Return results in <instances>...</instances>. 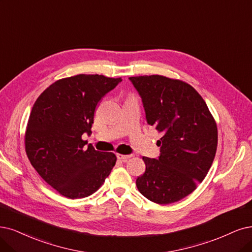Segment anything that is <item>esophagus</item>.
Returning <instances> with one entry per match:
<instances>
[{
    "label": "esophagus",
    "instance_id": "1",
    "mask_svg": "<svg viewBox=\"0 0 252 252\" xmlns=\"http://www.w3.org/2000/svg\"><path fill=\"white\" fill-rule=\"evenodd\" d=\"M133 155H121V154H117V158L118 160L120 161H124V162H126L129 158H132Z\"/></svg>",
    "mask_w": 252,
    "mask_h": 252
}]
</instances>
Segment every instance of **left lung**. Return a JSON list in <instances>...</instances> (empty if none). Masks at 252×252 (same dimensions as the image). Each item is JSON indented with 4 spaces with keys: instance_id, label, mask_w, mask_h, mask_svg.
Here are the masks:
<instances>
[{
    "instance_id": "8db88e82",
    "label": "left lung",
    "mask_w": 252,
    "mask_h": 252,
    "mask_svg": "<svg viewBox=\"0 0 252 252\" xmlns=\"http://www.w3.org/2000/svg\"><path fill=\"white\" fill-rule=\"evenodd\" d=\"M142 99L147 124L162 133L158 159L143 157L136 180L143 196L169 204L188 196L208 174L218 132L206 101L189 84L159 74L128 78Z\"/></svg>"
}]
</instances>
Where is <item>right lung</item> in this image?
<instances>
[{
    "instance_id": "add662e5",
    "label": "right lung",
    "mask_w": 252,
    "mask_h": 252,
    "mask_svg": "<svg viewBox=\"0 0 252 252\" xmlns=\"http://www.w3.org/2000/svg\"><path fill=\"white\" fill-rule=\"evenodd\" d=\"M121 81L78 74L56 81L35 101L26 153L41 178L65 197L84 198L97 191L116 163L113 153L86 146L82 136L91 134L98 101Z\"/></svg>"
}]
</instances>
